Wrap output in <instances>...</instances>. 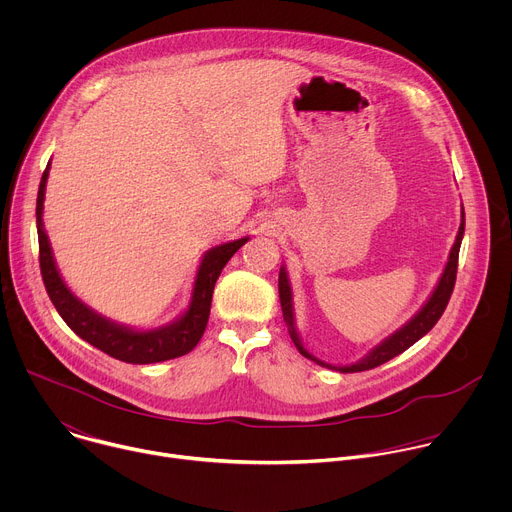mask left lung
<instances>
[{
    "mask_svg": "<svg viewBox=\"0 0 512 512\" xmlns=\"http://www.w3.org/2000/svg\"><path fill=\"white\" fill-rule=\"evenodd\" d=\"M464 210H462V223H460V229H458V235H456V243L450 251V257H448V263L444 267V273L440 277V281H437V285L433 287L431 296L427 298V302L419 308V312L409 320L405 322L397 332H393L391 336H387L381 344H377L373 350H369L367 354H364L360 360L352 362V364H344V367H336V364H328L320 358H316L312 352L306 350L300 334H298V328H296V314H294V296H291V283H289V277H287V271H285V265L279 267V302H281V312H283V320L287 324V330H289V336L291 340H294L296 348L300 350V354H304L306 358L314 360L316 364H320V367H326V369H332V371H338V373H360V371H369V369H375L379 367V364L395 358L397 354L405 352L409 346H413L419 338H423L435 324L437 320L442 318L448 302H450V296L454 291V283H456V273H458V253H460V245H462V237H464Z\"/></svg>",
    "mask_w": 512,
    "mask_h": 512,
    "instance_id": "obj_1",
    "label": "left lung"
}]
</instances>
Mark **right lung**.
<instances>
[{"label":"right lung","instance_id":"1","mask_svg":"<svg viewBox=\"0 0 512 512\" xmlns=\"http://www.w3.org/2000/svg\"><path fill=\"white\" fill-rule=\"evenodd\" d=\"M48 172H50V162L42 174L38 200H36L40 271H42L48 296L56 312L68 324V328L83 340H87L89 344H93L95 348L103 350L105 354L131 364L164 362V360L188 354L198 344L208 324L212 291L218 275H221L229 259L249 241V237L216 245L202 255L196 271L194 287H192L190 304L186 312L178 316L174 322L154 330H137L125 324H117L105 318L103 314L95 312L93 308H89L85 302H81L75 294H72L56 267L52 247L42 221Z\"/></svg>","mask_w":512,"mask_h":512}]
</instances>
